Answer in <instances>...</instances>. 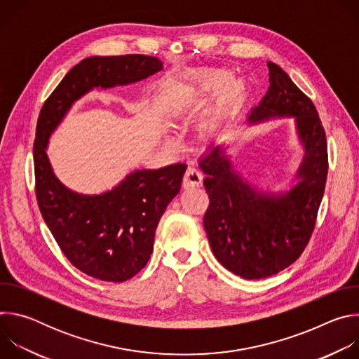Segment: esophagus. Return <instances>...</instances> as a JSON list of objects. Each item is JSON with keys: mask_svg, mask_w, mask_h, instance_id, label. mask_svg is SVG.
Segmentation results:
<instances>
[{"mask_svg": "<svg viewBox=\"0 0 359 359\" xmlns=\"http://www.w3.org/2000/svg\"><path fill=\"white\" fill-rule=\"evenodd\" d=\"M203 183V175L200 170H197L196 168H189L184 173L183 177V189H193V187H198Z\"/></svg>", "mask_w": 359, "mask_h": 359, "instance_id": "34e87169", "label": "esophagus"}]
</instances>
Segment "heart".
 I'll list each match as a JSON object with an SVG mask.
<instances>
[{"label": "heart", "mask_w": 359, "mask_h": 359, "mask_svg": "<svg viewBox=\"0 0 359 359\" xmlns=\"http://www.w3.org/2000/svg\"><path fill=\"white\" fill-rule=\"evenodd\" d=\"M220 92L223 100L236 102L245 95L247 88L243 79L231 78V72L229 69H212L180 88L179 102L182 114L196 111ZM169 143L175 144V140H169Z\"/></svg>", "instance_id": "b5f03b06"}]
</instances>
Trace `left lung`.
Listing matches in <instances>:
<instances>
[{
	"instance_id": "obj_1",
	"label": "left lung",
	"mask_w": 359,
	"mask_h": 359,
	"mask_svg": "<svg viewBox=\"0 0 359 359\" xmlns=\"http://www.w3.org/2000/svg\"><path fill=\"white\" fill-rule=\"evenodd\" d=\"M270 86L247 125L292 119L302 161L284 190L263 189L234 166L224 144H215L198 163L210 198L203 224L217 262L229 271L260 280L292 264L309 243L324 196L328 155L318 112L291 78L269 62Z\"/></svg>"
}]
</instances>
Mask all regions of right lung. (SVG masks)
I'll use <instances>...</instances> for the list:
<instances>
[{"label": "right lung", "mask_w": 359, "mask_h": 359, "mask_svg": "<svg viewBox=\"0 0 359 359\" xmlns=\"http://www.w3.org/2000/svg\"><path fill=\"white\" fill-rule=\"evenodd\" d=\"M162 69L158 58L146 55L89 57L64 76L38 118L34 166L41 215L67 259L102 281H126L146 266L159 220L180 191L187 166L136 169L109 190L79 193L54 173L49 137L90 90L126 86Z\"/></svg>", "instance_id": "add662e5"}]
</instances>
